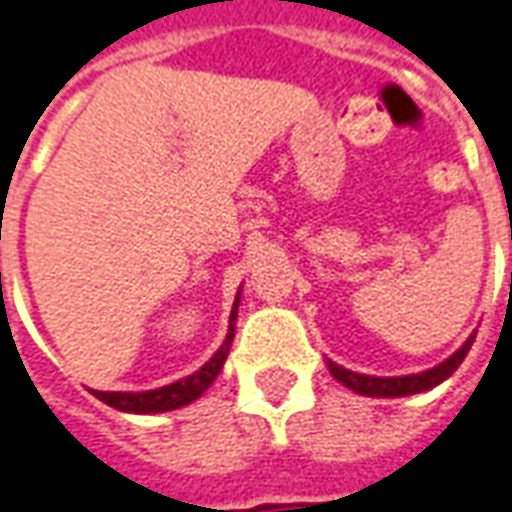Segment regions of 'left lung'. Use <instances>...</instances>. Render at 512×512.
Here are the masks:
<instances>
[{"mask_svg": "<svg viewBox=\"0 0 512 512\" xmlns=\"http://www.w3.org/2000/svg\"><path fill=\"white\" fill-rule=\"evenodd\" d=\"M474 337H469L458 354H452L447 362H441L439 367L433 370H425L419 376H400V378H373V376H359V373H351L345 367L334 365V362H326L329 365V373H332L340 384H345L348 389H354L359 395H370V397H403V395H417V392H425V389H433L436 384H441L444 378H450L461 362L469 354L472 348Z\"/></svg>", "mask_w": 512, "mask_h": 512, "instance_id": "obj_1", "label": "left lung"}]
</instances>
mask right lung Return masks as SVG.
Segmentation results:
<instances>
[{
    "mask_svg": "<svg viewBox=\"0 0 512 512\" xmlns=\"http://www.w3.org/2000/svg\"><path fill=\"white\" fill-rule=\"evenodd\" d=\"M235 310H238V299H235L233 315H230V332H227V340L224 345L213 354V359L208 365L197 370L194 376L183 378L178 384L161 386V389H153V392H93L98 400H104L106 406L120 408V411H134V414H153V411H172V408H180L197 400V397L213 384V378L219 376L224 359L230 354V343H233L235 332Z\"/></svg>",
    "mask_w": 512,
    "mask_h": 512,
    "instance_id": "1",
    "label": "right lung"
}]
</instances>
